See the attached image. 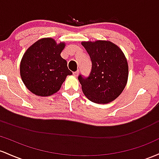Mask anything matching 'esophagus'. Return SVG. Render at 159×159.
Returning a JSON list of instances; mask_svg holds the SVG:
<instances>
[{"instance_id": "34e87169", "label": "esophagus", "mask_w": 159, "mask_h": 159, "mask_svg": "<svg viewBox=\"0 0 159 159\" xmlns=\"http://www.w3.org/2000/svg\"><path fill=\"white\" fill-rule=\"evenodd\" d=\"M79 74H80L79 70H76V71H75V72L73 73V74H74V76H78V75H79Z\"/></svg>"}]
</instances>
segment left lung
<instances>
[{
  "label": "left lung",
  "mask_w": 159,
  "mask_h": 159,
  "mask_svg": "<svg viewBox=\"0 0 159 159\" xmlns=\"http://www.w3.org/2000/svg\"><path fill=\"white\" fill-rule=\"evenodd\" d=\"M92 61L88 77L78 76L82 90L89 101L108 103L122 92L127 84L128 65L120 48L110 41L82 42Z\"/></svg>",
  "instance_id": "obj_1"
}]
</instances>
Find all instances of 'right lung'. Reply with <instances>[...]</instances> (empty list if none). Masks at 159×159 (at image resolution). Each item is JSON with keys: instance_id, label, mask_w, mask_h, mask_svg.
I'll use <instances>...</instances> for the list:
<instances>
[{"instance_id": "add662e5", "label": "right lung", "mask_w": 159, "mask_h": 159, "mask_svg": "<svg viewBox=\"0 0 159 159\" xmlns=\"http://www.w3.org/2000/svg\"><path fill=\"white\" fill-rule=\"evenodd\" d=\"M65 43L52 38L37 40L27 49L20 64V75L27 89L36 95L46 97L61 89L67 76L72 74L61 52Z\"/></svg>"}]
</instances>
